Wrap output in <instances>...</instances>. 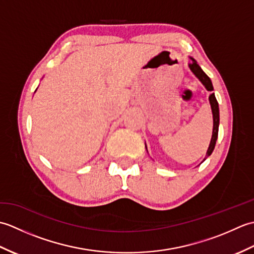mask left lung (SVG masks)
Masks as SVG:
<instances>
[{
	"label": "left lung",
	"instance_id": "left-lung-1",
	"mask_svg": "<svg viewBox=\"0 0 254 254\" xmlns=\"http://www.w3.org/2000/svg\"><path fill=\"white\" fill-rule=\"evenodd\" d=\"M189 67H190V69L194 73V75H195V76L199 80H201L202 84L205 86V87H206V89L208 91H212L214 89L213 88V85H212V82H210L209 77L203 72V69L199 67V65L196 63V61L194 60V59H192V58H191L190 64H189ZM209 102H210V107H212L214 127H213L212 139H210V144H209V147L207 149L206 157H205V159H206L208 156H210V154L213 153V150L215 148V144H216L217 136H218V126H219V108H218V102L216 100V97H215L214 93L209 95Z\"/></svg>",
	"mask_w": 254,
	"mask_h": 254
}]
</instances>
